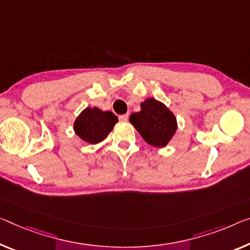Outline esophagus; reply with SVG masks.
I'll return each mask as SVG.
<instances>
[{"mask_svg":"<svg viewBox=\"0 0 250 250\" xmlns=\"http://www.w3.org/2000/svg\"><path fill=\"white\" fill-rule=\"evenodd\" d=\"M118 120H120L121 122H127V120H128V115H127V114L121 115V116L118 117Z\"/></svg>","mask_w":250,"mask_h":250,"instance_id":"34e87169","label":"esophagus"}]
</instances>
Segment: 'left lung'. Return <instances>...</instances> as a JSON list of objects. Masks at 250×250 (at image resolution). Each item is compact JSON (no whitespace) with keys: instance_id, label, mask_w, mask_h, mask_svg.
Listing matches in <instances>:
<instances>
[{"instance_id":"1","label":"left lung","mask_w":250,"mask_h":250,"mask_svg":"<svg viewBox=\"0 0 250 250\" xmlns=\"http://www.w3.org/2000/svg\"><path fill=\"white\" fill-rule=\"evenodd\" d=\"M129 122L147 144L167 146L178 128L176 118L163 103L148 98L141 104V110L129 116Z\"/></svg>"}]
</instances>
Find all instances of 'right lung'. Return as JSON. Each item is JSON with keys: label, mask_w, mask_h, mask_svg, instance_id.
Returning <instances> with one entry per match:
<instances>
[{"label": "right lung", "mask_w": 250, "mask_h": 250, "mask_svg": "<svg viewBox=\"0 0 250 250\" xmlns=\"http://www.w3.org/2000/svg\"><path fill=\"white\" fill-rule=\"evenodd\" d=\"M118 118L112 112H103L97 107L83 109L76 118L75 133L89 144H97L108 136Z\"/></svg>", "instance_id": "1"}]
</instances>
